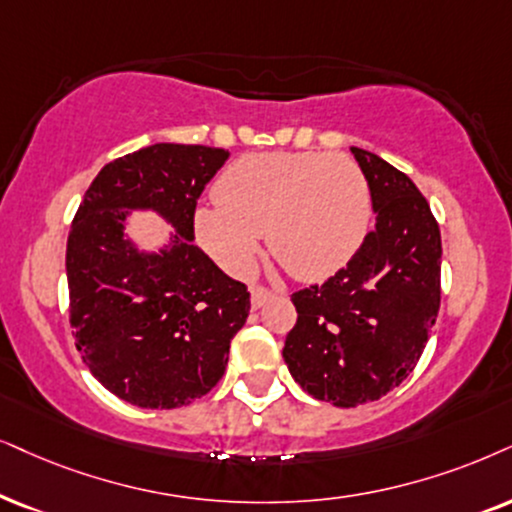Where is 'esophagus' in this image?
I'll return each instance as SVG.
<instances>
[{
  "mask_svg": "<svg viewBox=\"0 0 512 512\" xmlns=\"http://www.w3.org/2000/svg\"><path fill=\"white\" fill-rule=\"evenodd\" d=\"M271 297H274V293H271V290H267V288H260V286H252L250 288V304H252V309H260L264 302H269Z\"/></svg>",
  "mask_w": 512,
  "mask_h": 512,
  "instance_id": "obj_1",
  "label": "esophagus"
}]
</instances>
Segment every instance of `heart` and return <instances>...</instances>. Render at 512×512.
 <instances>
[{
  "label": "heart",
  "instance_id": "1",
  "mask_svg": "<svg viewBox=\"0 0 512 512\" xmlns=\"http://www.w3.org/2000/svg\"><path fill=\"white\" fill-rule=\"evenodd\" d=\"M217 203L200 205L193 229L200 245L231 271L255 260L262 234L302 281L345 269L373 219L371 186L342 153H250L219 177Z\"/></svg>",
  "mask_w": 512,
  "mask_h": 512
}]
</instances>
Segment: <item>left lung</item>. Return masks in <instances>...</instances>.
<instances>
[{"instance_id":"left-lung-1","label":"left lung","mask_w":512,"mask_h":512,"mask_svg":"<svg viewBox=\"0 0 512 512\" xmlns=\"http://www.w3.org/2000/svg\"><path fill=\"white\" fill-rule=\"evenodd\" d=\"M375 229L352 262L297 290L283 359L295 383L335 406L385 397L409 378L439 312L442 236L416 184L380 155L352 146Z\"/></svg>"}]
</instances>
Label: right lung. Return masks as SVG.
I'll list each match as a JSON object with an SVG mask.
<instances>
[{"label":"right lung","mask_w":512,"mask_h":512,"mask_svg":"<svg viewBox=\"0 0 512 512\" xmlns=\"http://www.w3.org/2000/svg\"><path fill=\"white\" fill-rule=\"evenodd\" d=\"M229 160L210 146L153 144L108 163L70 226V326L84 366L139 409H177L224 375L250 293L193 243L200 193ZM132 211L171 226L146 251L128 236Z\"/></svg>","instance_id":"obj_1"}]
</instances>
